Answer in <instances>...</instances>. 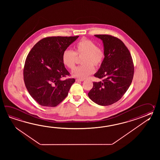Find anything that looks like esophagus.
I'll use <instances>...</instances> for the list:
<instances>
[{
	"label": "esophagus",
	"mask_w": 160,
	"mask_h": 160,
	"mask_svg": "<svg viewBox=\"0 0 160 160\" xmlns=\"http://www.w3.org/2000/svg\"><path fill=\"white\" fill-rule=\"evenodd\" d=\"M77 82H79V81H84V79H76V80H75Z\"/></svg>",
	"instance_id": "1"
}]
</instances>
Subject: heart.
<instances>
[{
    "instance_id": "b5f03b06",
    "label": "heart",
    "mask_w": 160,
    "mask_h": 160,
    "mask_svg": "<svg viewBox=\"0 0 160 160\" xmlns=\"http://www.w3.org/2000/svg\"><path fill=\"white\" fill-rule=\"evenodd\" d=\"M74 51L65 50L62 55L63 65L68 69L73 70L76 67L77 58H81L82 66L76 68L72 75L79 78L84 79L92 74L94 68L101 66L105 58L103 48L97 46L95 42L83 38L74 45Z\"/></svg>"
}]
</instances>
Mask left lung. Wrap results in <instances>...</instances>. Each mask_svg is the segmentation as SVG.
<instances>
[{
  "instance_id": "1",
  "label": "left lung",
  "mask_w": 160,
  "mask_h": 160,
  "mask_svg": "<svg viewBox=\"0 0 160 160\" xmlns=\"http://www.w3.org/2000/svg\"><path fill=\"white\" fill-rule=\"evenodd\" d=\"M103 43L105 58L94 77L102 81L93 82L88 96L99 105L108 106L122 97L132 82L133 59L122 41L110 35H95Z\"/></svg>"
}]
</instances>
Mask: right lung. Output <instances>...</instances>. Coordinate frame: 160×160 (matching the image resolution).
Returning a JSON list of instances; mask_svg holds the SVG:
<instances>
[{
    "label": "right lung",
    "mask_w": 160,
    "mask_h": 160,
    "mask_svg": "<svg viewBox=\"0 0 160 160\" xmlns=\"http://www.w3.org/2000/svg\"><path fill=\"white\" fill-rule=\"evenodd\" d=\"M78 37L44 38L27 55L23 68L24 83L29 94L39 105L55 107L67 97L75 79H62L70 75L63 63L62 55Z\"/></svg>",
    "instance_id": "add662e5"
}]
</instances>
